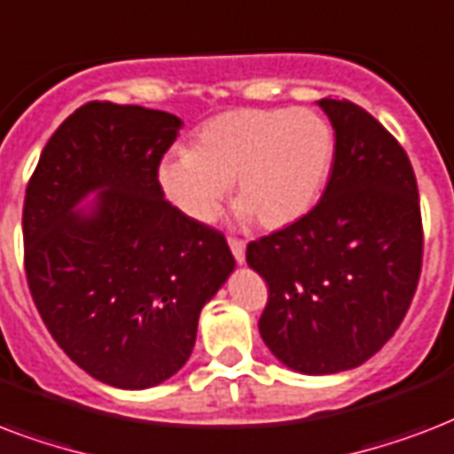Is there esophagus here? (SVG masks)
<instances>
[{
    "label": "esophagus",
    "mask_w": 454,
    "mask_h": 454,
    "mask_svg": "<svg viewBox=\"0 0 454 454\" xmlns=\"http://www.w3.org/2000/svg\"><path fill=\"white\" fill-rule=\"evenodd\" d=\"M230 248H231V255L237 260L239 265H244L246 262V244L244 241H239V239H230Z\"/></svg>",
    "instance_id": "1"
}]
</instances>
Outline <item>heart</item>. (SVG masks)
Here are the masks:
<instances>
[{
    "mask_svg": "<svg viewBox=\"0 0 454 454\" xmlns=\"http://www.w3.org/2000/svg\"><path fill=\"white\" fill-rule=\"evenodd\" d=\"M333 163V135L303 108H237L199 128L192 149L158 165V184L196 223L217 215L230 182L239 220L284 230L315 208Z\"/></svg>",
    "mask_w": 454,
    "mask_h": 454,
    "instance_id": "1",
    "label": "heart"
}]
</instances>
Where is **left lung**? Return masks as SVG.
Returning a JSON list of instances; mask_svg holds the SVG:
<instances>
[{
  "label": "left lung",
  "mask_w": 454,
  "mask_h": 454,
  "mask_svg": "<svg viewBox=\"0 0 454 454\" xmlns=\"http://www.w3.org/2000/svg\"><path fill=\"white\" fill-rule=\"evenodd\" d=\"M332 122V177L319 203L246 262L267 282L258 322L277 360L301 374L353 370L405 317L421 272V213L410 158L388 129L350 101H317Z\"/></svg>",
  "instance_id": "obj_1"
}]
</instances>
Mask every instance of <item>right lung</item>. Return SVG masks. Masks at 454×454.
I'll list each match as a JSON object with an SVG mask.
<instances>
[{"label":"right lung","mask_w":454,"mask_h":454,"mask_svg":"<svg viewBox=\"0 0 454 454\" xmlns=\"http://www.w3.org/2000/svg\"><path fill=\"white\" fill-rule=\"evenodd\" d=\"M179 128L165 111L84 104L26 189L35 305L63 353L115 388H151L184 367L203 305L237 265L220 231L163 199L158 165Z\"/></svg>","instance_id":"obj_1"}]
</instances>
